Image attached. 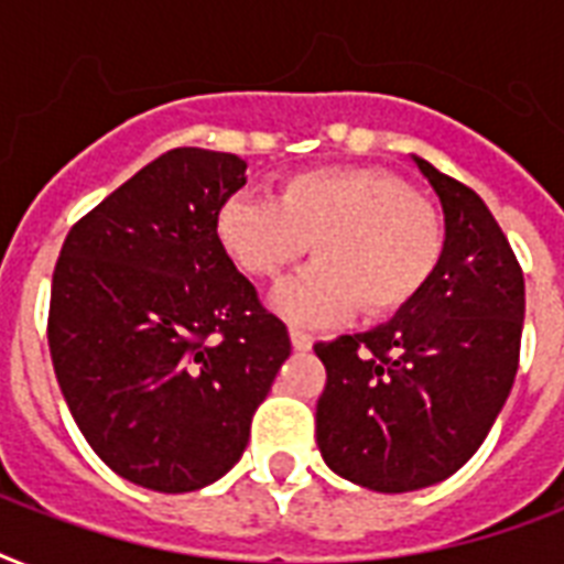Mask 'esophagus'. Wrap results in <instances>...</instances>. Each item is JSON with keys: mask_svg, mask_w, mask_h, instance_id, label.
<instances>
[{"mask_svg": "<svg viewBox=\"0 0 564 564\" xmlns=\"http://www.w3.org/2000/svg\"><path fill=\"white\" fill-rule=\"evenodd\" d=\"M290 343L295 351H310V348H313V336L304 334V330H299V327H292Z\"/></svg>", "mask_w": 564, "mask_h": 564, "instance_id": "esophagus-1", "label": "esophagus"}]
</instances>
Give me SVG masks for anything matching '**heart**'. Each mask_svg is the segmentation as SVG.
Segmentation results:
<instances>
[{
  "mask_svg": "<svg viewBox=\"0 0 564 564\" xmlns=\"http://www.w3.org/2000/svg\"><path fill=\"white\" fill-rule=\"evenodd\" d=\"M221 251L254 281H272L313 242L318 263L272 295L283 318L330 327L357 310L386 318L419 299L436 274L445 230L436 207L392 172L307 170L283 178L274 202L237 193L213 219Z\"/></svg>",
  "mask_w": 564,
  "mask_h": 564,
  "instance_id": "obj_1",
  "label": "heart"
}]
</instances>
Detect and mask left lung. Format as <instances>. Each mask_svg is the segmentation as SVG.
Instances as JSON below:
<instances>
[{"instance_id": "8db88e82", "label": "left lung", "mask_w": 564, "mask_h": 564, "mask_svg": "<svg viewBox=\"0 0 564 564\" xmlns=\"http://www.w3.org/2000/svg\"><path fill=\"white\" fill-rule=\"evenodd\" d=\"M445 213L436 274L410 307L366 334L318 343L327 383L318 451L362 489L415 491L459 471L516 383L524 272L471 187L412 158Z\"/></svg>"}]
</instances>
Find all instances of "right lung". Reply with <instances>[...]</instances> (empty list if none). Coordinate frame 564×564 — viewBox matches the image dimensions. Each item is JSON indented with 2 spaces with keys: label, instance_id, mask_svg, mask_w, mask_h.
<instances>
[{
  "label": "right lung",
  "instance_id": "1",
  "mask_svg": "<svg viewBox=\"0 0 564 564\" xmlns=\"http://www.w3.org/2000/svg\"><path fill=\"white\" fill-rule=\"evenodd\" d=\"M242 184L237 154L172 149L75 221L57 257V386L101 463L143 489L228 474L292 351L213 228Z\"/></svg>",
  "mask_w": 564,
  "mask_h": 564
}]
</instances>
